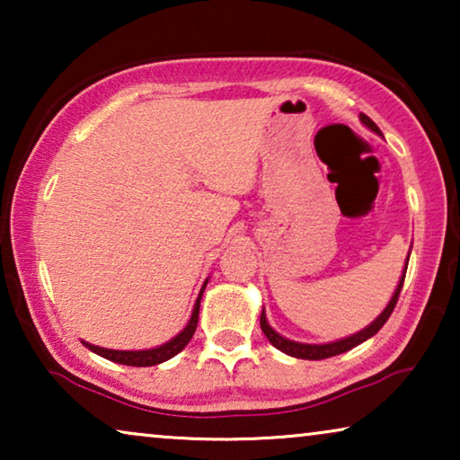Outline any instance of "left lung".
Listing matches in <instances>:
<instances>
[{
	"label": "left lung",
	"mask_w": 460,
	"mask_h": 460,
	"mask_svg": "<svg viewBox=\"0 0 460 460\" xmlns=\"http://www.w3.org/2000/svg\"><path fill=\"white\" fill-rule=\"evenodd\" d=\"M360 121H362V125H367V128H368L370 131H375V134L383 136L381 129L376 128L373 119L364 115V112H360ZM411 249H412V244H411ZM408 257H411V253H408ZM408 257H406L404 272H402L398 287H395V291H394V295H392V299H389V304L385 305V310H383V312L379 314V316H376L368 326H364L362 331L354 332V335H349V337H345V339H337V341H331V343H299V341H293V339L282 337L280 332H276V331L272 329V326H270V323H268L266 310H261L260 324H261L263 335H266L268 341L272 343L276 349H280L282 354L293 356V358H301V360H324V358L339 356V354H343V351H349L351 348H356V345H360V343L367 341V339L376 335V332L381 331V326L387 323V318L392 316L394 307H395V304H398L402 285H404V276H406V268H408Z\"/></svg>",
	"instance_id": "left-lung-1"
}]
</instances>
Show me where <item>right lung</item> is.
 <instances>
[{"label": "right lung", "instance_id": "add662e5", "mask_svg": "<svg viewBox=\"0 0 460 460\" xmlns=\"http://www.w3.org/2000/svg\"><path fill=\"white\" fill-rule=\"evenodd\" d=\"M207 279L203 282V287H200V293L197 301H194V307H192V314H190V320H188V324L181 329L178 335L173 339H169L163 345H156V348H150V349H109V348H100V345H92L87 341H81L85 345V348H90L93 354L106 358V360L111 362H117V364H125V367H155V364H161L169 360V358L178 356L181 349L186 348L188 341H190L194 331H197V323H199V307H200V299H203V291L207 287Z\"/></svg>", "mask_w": 460, "mask_h": 460}]
</instances>
